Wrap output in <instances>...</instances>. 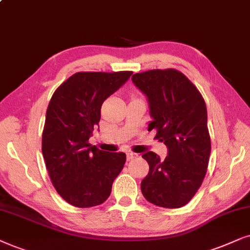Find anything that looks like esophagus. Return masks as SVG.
Masks as SVG:
<instances>
[{"instance_id":"esophagus-1","label":"esophagus","mask_w":250,"mask_h":250,"mask_svg":"<svg viewBox=\"0 0 250 250\" xmlns=\"http://www.w3.org/2000/svg\"><path fill=\"white\" fill-rule=\"evenodd\" d=\"M138 156V154H136V153H132V152H128L127 153V160L128 161H130V160H134Z\"/></svg>"}]
</instances>
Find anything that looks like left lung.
<instances>
[{
  "label": "left lung",
  "mask_w": 250,
  "mask_h": 250,
  "mask_svg": "<svg viewBox=\"0 0 250 250\" xmlns=\"http://www.w3.org/2000/svg\"><path fill=\"white\" fill-rule=\"evenodd\" d=\"M132 82L148 103V130L167 146L160 159L148 151L142 156L149 166L141 183L142 193L151 204L181 208L202 184L210 155L207 107L194 84L176 69H153L132 75Z\"/></svg>",
  "instance_id": "1"
}]
</instances>
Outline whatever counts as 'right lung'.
I'll return each instance as SVG.
<instances>
[{"label":"right lung","instance_id":"right-lung-1","mask_svg":"<svg viewBox=\"0 0 250 250\" xmlns=\"http://www.w3.org/2000/svg\"><path fill=\"white\" fill-rule=\"evenodd\" d=\"M131 74L75 73L58 86L49 103L43 158L56 191L74 207H94L107 200L125 166V153L101 151L88 141L101 120L103 103Z\"/></svg>","mask_w":250,"mask_h":250}]
</instances>
